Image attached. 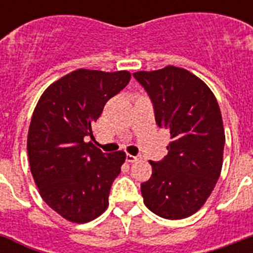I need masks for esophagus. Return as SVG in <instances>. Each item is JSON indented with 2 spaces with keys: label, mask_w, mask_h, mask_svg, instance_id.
I'll use <instances>...</instances> for the list:
<instances>
[{
  "label": "esophagus",
  "mask_w": 253,
  "mask_h": 253,
  "mask_svg": "<svg viewBox=\"0 0 253 253\" xmlns=\"http://www.w3.org/2000/svg\"><path fill=\"white\" fill-rule=\"evenodd\" d=\"M140 159H142V156H134V155H130V154L126 155V160L128 163H135V162H138V160H140Z\"/></svg>",
  "instance_id": "obj_1"
}]
</instances>
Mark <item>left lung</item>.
<instances>
[{"label":"left lung","instance_id":"left-lung-1","mask_svg":"<svg viewBox=\"0 0 253 253\" xmlns=\"http://www.w3.org/2000/svg\"><path fill=\"white\" fill-rule=\"evenodd\" d=\"M134 77L154 102L159 127L170 132L168 155L150 162L143 201L156 215L184 219L204 206L220 176L226 136L219 105L210 87L184 68L167 65Z\"/></svg>","mask_w":253,"mask_h":253}]
</instances>
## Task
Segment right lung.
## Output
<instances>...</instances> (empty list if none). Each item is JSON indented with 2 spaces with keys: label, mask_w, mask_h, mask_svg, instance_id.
I'll return each instance as SVG.
<instances>
[{
  "label": "right lung",
  "mask_w": 253,
  "mask_h": 253,
  "mask_svg": "<svg viewBox=\"0 0 253 253\" xmlns=\"http://www.w3.org/2000/svg\"><path fill=\"white\" fill-rule=\"evenodd\" d=\"M130 79L127 71L77 69L49 85L35 106L27 135L31 174L43 201L69 222H90L109 206L126 154H103L87 139H94L105 103Z\"/></svg>",
  "instance_id": "right-lung-1"
}]
</instances>
